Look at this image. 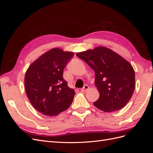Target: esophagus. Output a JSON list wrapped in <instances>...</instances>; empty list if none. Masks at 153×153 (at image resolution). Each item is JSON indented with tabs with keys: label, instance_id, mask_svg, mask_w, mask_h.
Listing matches in <instances>:
<instances>
[{
	"label": "esophagus",
	"instance_id": "34e87169",
	"mask_svg": "<svg viewBox=\"0 0 153 153\" xmlns=\"http://www.w3.org/2000/svg\"><path fill=\"white\" fill-rule=\"evenodd\" d=\"M88 89H89V86H88L87 85H85L84 86V87L82 88V89H81L80 90H81L82 92H85L86 91L88 90Z\"/></svg>",
	"mask_w": 153,
	"mask_h": 153
}]
</instances>
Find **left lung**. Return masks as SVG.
<instances>
[{"mask_svg": "<svg viewBox=\"0 0 153 153\" xmlns=\"http://www.w3.org/2000/svg\"><path fill=\"white\" fill-rule=\"evenodd\" d=\"M95 72V85L100 93L94 105L106 112L123 108L131 99L135 87L132 66L119 54L106 47L77 53Z\"/></svg>", "mask_w": 153, "mask_h": 153, "instance_id": "obj_1", "label": "left lung"}]
</instances>
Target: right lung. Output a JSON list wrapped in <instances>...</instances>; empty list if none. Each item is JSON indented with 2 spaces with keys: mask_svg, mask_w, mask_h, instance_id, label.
Segmentation results:
<instances>
[{
  "mask_svg": "<svg viewBox=\"0 0 153 153\" xmlns=\"http://www.w3.org/2000/svg\"><path fill=\"white\" fill-rule=\"evenodd\" d=\"M74 53L53 48L29 67L25 73V87L32 106L43 115L55 116L67 110L75 91L68 86L63 71Z\"/></svg>",
  "mask_w": 153,
  "mask_h": 153,
  "instance_id": "right-lung-1",
  "label": "right lung"
}]
</instances>
